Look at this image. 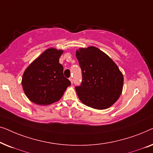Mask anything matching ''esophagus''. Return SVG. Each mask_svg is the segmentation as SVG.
I'll return each mask as SVG.
<instances>
[{"label":"esophagus","instance_id":"esophagus-1","mask_svg":"<svg viewBox=\"0 0 153 153\" xmlns=\"http://www.w3.org/2000/svg\"><path fill=\"white\" fill-rule=\"evenodd\" d=\"M69 80H70V83H72H72H73V79H72V78H71V77H70V79H69Z\"/></svg>","mask_w":153,"mask_h":153}]
</instances>
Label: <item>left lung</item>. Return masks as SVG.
I'll return each instance as SVG.
<instances>
[{"mask_svg":"<svg viewBox=\"0 0 153 153\" xmlns=\"http://www.w3.org/2000/svg\"><path fill=\"white\" fill-rule=\"evenodd\" d=\"M76 56L82 71L80 86L75 88L83 104L95 109L111 106L123 91L124 78L109 56L95 47L79 48Z\"/></svg>","mask_w":153,"mask_h":153,"instance_id":"obj_1","label":"left lung"}]
</instances>
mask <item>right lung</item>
I'll list each match as a JSON object with an SVG mask.
<instances>
[{
	"label": "right lung",
	"instance_id": "1",
	"mask_svg": "<svg viewBox=\"0 0 153 153\" xmlns=\"http://www.w3.org/2000/svg\"><path fill=\"white\" fill-rule=\"evenodd\" d=\"M63 50L49 48L24 71L22 85L29 100L38 105H49L62 97L70 81L63 75L59 58Z\"/></svg>",
	"mask_w": 153,
	"mask_h": 153
}]
</instances>
